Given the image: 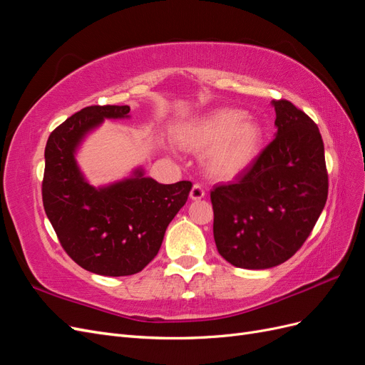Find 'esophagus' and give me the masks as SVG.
I'll return each instance as SVG.
<instances>
[{
  "label": "esophagus",
  "instance_id": "obj_1",
  "mask_svg": "<svg viewBox=\"0 0 365 365\" xmlns=\"http://www.w3.org/2000/svg\"><path fill=\"white\" fill-rule=\"evenodd\" d=\"M204 196H205V190L202 189V185L195 184V185L192 187V190H190V200L200 201V200H202Z\"/></svg>",
  "mask_w": 365,
  "mask_h": 365
}]
</instances>
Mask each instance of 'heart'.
<instances>
[{"mask_svg":"<svg viewBox=\"0 0 365 365\" xmlns=\"http://www.w3.org/2000/svg\"><path fill=\"white\" fill-rule=\"evenodd\" d=\"M175 137L187 150H205L207 172L220 180L245 172L263 148L262 126L236 108H217L185 121L176 129Z\"/></svg>","mask_w":365,"mask_h":365,"instance_id":"heart-1","label":"heart"}]
</instances>
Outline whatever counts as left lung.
I'll use <instances>...</instances> for the list:
<instances>
[{"instance_id":"1","label":"left lung","mask_w":365,"mask_h":365,"mask_svg":"<svg viewBox=\"0 0 365 365\" xmlns=\"http://www.w3.org/2000/svg\"><path fill=\"white\" fill-rule=\"evenodd\" d=\"M272 106L275 138L235 182L210 193L216 248L237 268L268 269L291 259L327 201L318 126L288 101Z\"/></svg>"}]
</instances>
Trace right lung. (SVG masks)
Listing matches in <instances>:
<instances>
[{"label":"right lung","mask_w":365,"mask_h":365,"mask_svg":"<svg viewBox=\"0 0 365 365\" xmlns=\"http://www.w3.org/2000/svg\"><path fill=\"white\" fill-rule=\"evenodd\" d=\"M128 105L86 106L54 129L46 146L42 202L62 248L83 269L121 277L157 256L165 228L185 204L190 181L160 184L143 168L128 178L94 187L76 153L105 118H129Z\"/></svg>","instance_id":"add662e5"}]
</instances>
